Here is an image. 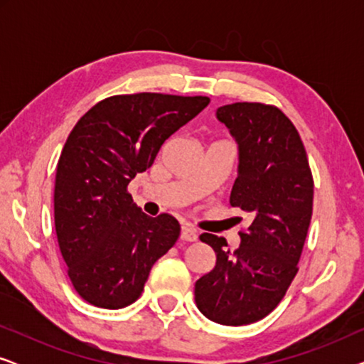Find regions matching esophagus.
<instances>
[{
  "label": "esophagus",
  "mask_w": 364,
  "mask_h": 364,
  "mask_svg": "<svg viewBox=\"0 0 364 364\" xmlns=\"http://www.w3.org/2000/svg\"><path fill=\"white\" fill-rule=\"evenodd\" d=\"M181 238H182V240H186V242H196L198 238V232L191 225H182Z\"/></svg>",
  "instance_id": "34e87169"
}]
</instances>
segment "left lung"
Returning a JSON list of instances; mask_svg holds the SVG:
<instances>
[{"mask_svg":"<svg viewBox=\"0 0 364 364\" xmlns=\"http://www.w3.org/2000/svg\"><path fill=\"white\" fill-rule=\"evenodd\" d=\"M238 146L230 205L250 213L240 245L202 233L215 267L196 282L197 308L227 326L250 325L275 310L298 272L313 212V177L300 134L275 106L235 102L217 109Z\"/></svg>","mask_w":364,"mask_h":364,"instance_id":"1","label":"left lung"}]
</instances>
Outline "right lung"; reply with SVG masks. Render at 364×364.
I'll list each match as a JSON object with an SVG mask.
<instances>
[{
    "label": "right lung",
    "instance_id": "add662e5",
    "mask_svg": "<svg viewBox=\"0 0 364 364\" xmlns=\"http://www.w3.org/2000/svg\"><path fill=\"white\" fill-rule=\"evenodd\" d=\"M208 102L157 92L112 96L69 134L56 171L54 225L68 275L91 305L117 310L136 301L154 263L177 242L176 218L146 215L127 186Z\"/></svg>",
    "mask_w": 364,
    "mask_h": 364
}]
</instances>
